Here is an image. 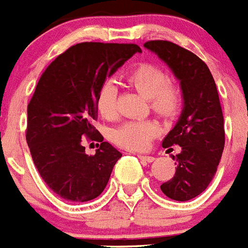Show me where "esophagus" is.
I'll list each match as a JSON object with an SVG mask.
<instances>
[{"label": "esophagus", "instance_id": "34e87169", "mask_svg": "<svg viewBox=\"0 0 248 248\" xmlns=\"http://www.w3.org/2000/svg\"><path fill=\"white\" fill-rule=\"evenodd\" d=\"M138 158H139V159H140V160H144V162H148V163L154 162V159H155L154 156H152V155H144V154H138Z\"/></svg>", "mask_w": 248, "mask_h": 248}]
</instances>
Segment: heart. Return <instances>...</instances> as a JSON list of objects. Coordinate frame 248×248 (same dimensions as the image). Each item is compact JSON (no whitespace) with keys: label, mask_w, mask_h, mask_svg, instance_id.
I'll list each match as a JSON object with an SVG mask.
<instances>
[{"label":"heart","mask_w":248,"mask_h":248,"mask_svg":"<svg viewBox=\"0 0 248 248\" xmlns=\"http://www.w3.org/2000/svg\"><path fill=\"white\" fill-rule=\"evenodd\" d=\"M129 85L149 98L150 108L164 119H172L182 108L183 94L178 84L169 81L166 71L154 63H139L126 74ZM99 114L105 119H113L116 114V88L113 82L105 81L99 88L95 99ZM158 125L150 120H130L113 132V140L128 150H145L158 134Z\"/></svg>","instance_id":"1"}]
</instances>
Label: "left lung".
<instances>
[{
  "instance_id": "obj_1",
  "label": "left lung",
  "mask_w": 248,
  "mask_h": 248,
  "mask_svg": "<svg viewBox=\"0 0 248 248\" xmlns=\"http://www.w3.org/2000/svg\"><path fill=\"white\" fill-rule=\"evenodd\" d=\"M144 47L155 52L181 80L185 108L162 145H179L182 150L173 156L177 166L173 178L160 189L169 198L185 202L208 187L223 153L225 125L218 92L206 62L187 48L166 40L147 41Z\"/></svg>"
}]
</instances>
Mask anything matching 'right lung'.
I'll list each match as a JSON object with an SVG mask.
<instances>
[{
	"mask_svg": "<svg viewBox=\"0 0 248 248\" xmlns=\"http://www.w3.org/2000/svg\"><path fill=\"white\" fill-rule=\"evenodd\" d=\"M135 52V44L81 42L59 55L42 73L27 105L26 141L50 189L71 202H88L107 187L118 152L93 125L99 88ZM100 141L94 156L82 141Z\"/></svg>",
	"mask_w": 248,
	"mask_h": 248,
	"instance_id": "right-lung-1",
	"label": "right lung"
}]
</instances>
